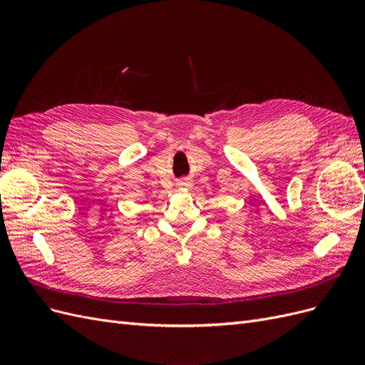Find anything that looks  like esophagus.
<instances>
[{"mask_svg":"<svg viewBox=\"0 0 365 365\" xmlns=\"http://www.w3.org/2000/svg\"><path fill=\"white\" fill-rule=\"evenodd\" d=\"M181 184H184V185H190L192 182H190V180H182V181H181Z\"/></svg>","mask_w":365,"mask_h":365,"instance_id":"obj_1","label":"esophagus"}]
</instances>
